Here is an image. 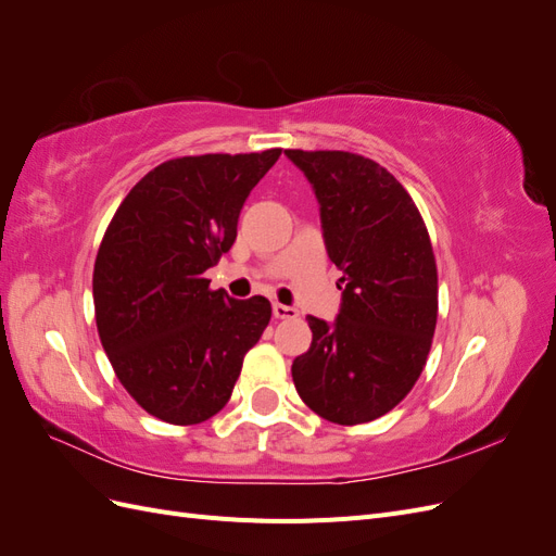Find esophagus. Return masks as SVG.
Wrapping results in <instances>:
<instances>
[{
	"mask_svg": "<svg viewBox=\"0 0 556 556\" xmlns=\"http://www.w3.org/2000/svg\"><path fill=\"white\" fill-rule=\"evenodd\" d=\"M274 315L278 319H294L299 315V311L294 306H285V304H274Z\"/></svg>",
	"mask_w": 556,
	"mask_h": 556,
	"instance_id": "esophagus-1",
	"label": "esophagus"
}]
</instances>
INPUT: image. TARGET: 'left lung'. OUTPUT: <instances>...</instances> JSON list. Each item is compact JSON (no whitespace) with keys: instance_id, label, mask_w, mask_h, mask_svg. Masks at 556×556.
I'll return each mask as SVG.
<instances>
[{"instance_id":"8db88e82","label":"left lung","mask_w":556,"mask_h":556,"mask_svg":"<svg viewBox=\"0 0 556 556\" xmlns=\"http://www.w3.org/2000/svg\"><path fill=\"white\" fill-rule=\"evenodd\" d=\"M313 185L329 260L341 268L333 323L308 315L311 350L292 364L301 401L336 425L390 413L422 374L439 317L429 233L403 185L343 150H285Z\"/></svg>"}]
</instances>
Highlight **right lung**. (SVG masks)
I'll return each mask as SVG.
<instances>
[{"label": "right lung", "mask_w": 556, "mask_h": 556, "mask_svg": "<svg viewBox=\"0 0 556 556\" xmlns=\"http://www.w3.org/2000/svg\"><path fill=\"white\" fill-rule=\"evenodd\" d=\"M278 157L271 148L164 162L129 190L99 245V339L131 399L164 422L220 413L271 319L268 299L211 290L204 271L237 241L245 199Z\"/></svg>", "instance_id": "add662e5"}]
</instances>
